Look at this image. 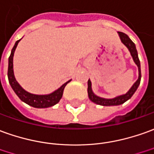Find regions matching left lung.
I'll return each instance as SVG.
<instances>
[{
    "instance_id": "obj_1",
    "label": "left lung",
    "mask_w": 154,
    "mask_h": 154,
    "mask_svg": "<svg viewBox=\"0 0 154 154\" xmlns=\"http://www.w3.org/2000/svg\"><path fill=\"white\" fill-rule=\"evenodd\" d=\"M120 36V38L122 40V42L123 43L124 45H126V47L128 48L131 55L132 56V59L134 60V62L136 64L138 67V71H139V76H138V79L136 81L135 83L133 84L131 89L127 92L125 95H120L117 97H115L113 99H104V98H100L99 96H96V95L92 92L91 90V80L89 79L88 80V95H89V98L91 100V101H93L94 103L98 104L100 106H118L121 104H123L124 102H126L128 100H129L132 97L133 94L135 93V91H137V89L138 87V85H140V81H141V68H140V61L138 59V56H137V51L136 49V46L134 43L132 42L131 39L129 38L128 35L125 34L124 32H118Z\"/></svg>"
}]
</instances>
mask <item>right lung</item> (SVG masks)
<instances>
[{
	"instance_id": "right-lung-1",
	"label": "right lung",
	"mask_w": 154,
	"mask_h": 154,
	"mask_svg": "<svg viewBox=\"0 0 154 154\" xmlns=\"http://www.w3.org/2000/svg\"><path fill=\"white\" fill-rule=\"evenodd\" d=\"M19 41L17 40L16 43H15L13 48L11 49V53L10 57H9V60H8V72H7V75H8V80L10 83L11 86L12 88V90L17 94L20 99L22 100V101H24L25 103L29 105L32 107L36 108H47L50 107L54 106L55 104L59 102L60 99L62 98L63 95V90L64 87L66 86V85L70 80H69L68 82L64 83L60 88H59L57 91L51 93L49 95H33L26 92L24 91L19 85L14 77V73H13V55H14V52L18 44Z\"/></svg>"
}]
</instances>
